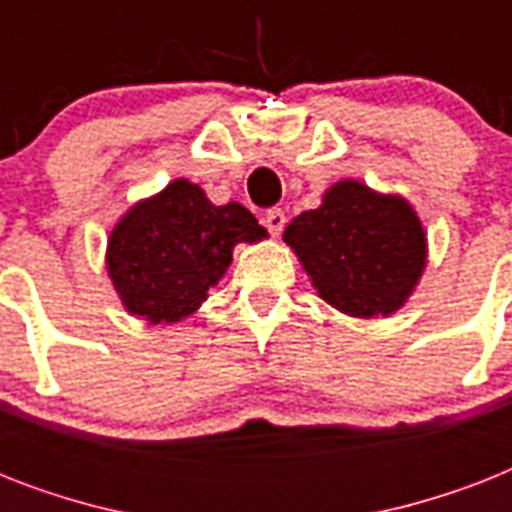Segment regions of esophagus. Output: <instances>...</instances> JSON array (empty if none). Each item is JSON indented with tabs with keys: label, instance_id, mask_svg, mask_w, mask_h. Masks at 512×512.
Here are the masks:
<instances>
[{
	"label": "esophagus",
	"instance_id": "1",
	"mask_svg": "<svg viewBox=\"0 0 512 512\" xmlns=\"http://www.w3.org/2000/svg\"><path fill=\"white\" fill-rule=\"evenodd\" d=\"M263 223H265V228H268V231L273 233V236H279V233L284 231V223H287V215H284V209L273 207V209H268V212H265Z\"/></svg>",
	"mask_w": 512,
	"mask_h": 512
}]
</instances>
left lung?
I'll use <instances>...</instances> for the list:
<instances>
[{
	"label": "left lung",
	"instance_id": "1",
	"mask_svg": "<svg viewBox=\"0 0 512 512\" xmlns=\"http://www.w3.org/2000/svg\"><path fill=\"white\" fill-rule=\"evenodd\" d=\"M284 241L319 295L358 319L398 311L425 268V233L412 207L356 180L332 185L319 209L287 225Z\"/></svg>",
	"mask_w": 512,
	"mask_h": 512
}]
</instances>
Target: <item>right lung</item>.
I'll return each instance as SVG.
<instances>
[{
    "instance_id": "1",
    "label": "right lung",
    "mask_w": 512,
    "mask_h": 512,
    "mask_svg": "<svg viewBox=\"0 0 512 512\" xmlns=\"http://www.w3.org/2000/svg\"><path fill=\"white\" fill-rule=\"evenodd\" d=\"M265 236L236 201L215 207L199 185L175 180L140 201L108 241V273L127 311L151 324L185 319L231 265L233 244Z\"/></svg>"
}]
</instances>
